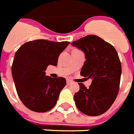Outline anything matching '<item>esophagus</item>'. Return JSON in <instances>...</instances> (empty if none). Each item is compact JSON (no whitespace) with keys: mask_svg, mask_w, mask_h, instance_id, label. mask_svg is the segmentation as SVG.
Instances as JSON below:
<instances>
[{"mask_svg":"<svg viewBox=\"0 0 134 134\" xmlns=\"http://www.w3.org/2000/svg\"><path fill=\"white\" fill-rule=\"evenodd\" d=\"M72 83V81L70 80H69V79H67V85H70V84H71Z\"/></svg>","mask_w":134,"mask_h":134,"instance_id":"esophagus-1","label":"esophagus"}]
</instances>
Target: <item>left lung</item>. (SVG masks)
Here are the masks:
<instances>
[{
    "label": "left lung",
    "mask_w": 134,
    "mask_h": 134,
    "mask_svg": "<svg viewBox=\"0 0 134 134\" xmlns=\"http://www.w3.org/2000/svg\"><path fill=\"white\" fill-rule=\"evenodd\" d=\"M71 45L86 55L80 75L92 79L88 88L78 83L80 90L74 95L77 108L86 115H100L112 106L119 91L122 70L118 54L110 43L93 35Z\"/></svg>",
    "instance_id": "left-lung-1"
}]
</instances>
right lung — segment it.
Returning a JSON list of instances; mask_svg holds the SVG:
<instances>
[{
	"label": "right lung",
	"mask_w": 134,
	"mask_h": 134,
	"mask_svg": "<svg viewBox=\"0 0 134 134\" xmlns=\"http://www.w3.org/2000/svg\"><path fill=\"white\" fill-rule=\"evenodd\" d=\"M70 42L35 40L23 44L16 52L12 72L19 99L26 107L45 113L54 107L66 79L46 76L48 65H57L59 54Z\"/></svg>",
	"instance_id": "right-lung-1"
}]
</instances>
